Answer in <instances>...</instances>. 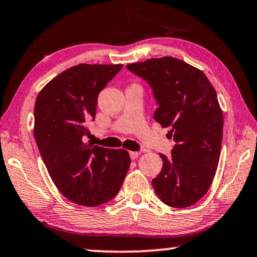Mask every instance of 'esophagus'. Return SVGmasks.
<instances>
[{
    "instance_id": "34e87169",
    "label": "esophagus",
    "mask_w": 257,
    "mask_h": 257,
    "mask_svg": "<svg viewBox=\"0 0 257 257\" xmlns=\"http://www.w3.org/2000/svg\"><path fill=\"white\" fill-rule=\"evenodd\" d=\"M129 155H131V157H132L133 160H135L136 157L140 155V152H129Z\"/></svg>"
}]
</instances>
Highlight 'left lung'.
Masks as SVG:
<instances>
[{
  "label": "left lung",
  "instance_id": "1",
  "mask_svg": "<svg viewBox=\"0 0 257 257\" xmlns=\"http://www.w3.org/2000/svg\"><path fill=\"white\" fill-rule=\"evenodd\" d=\"M126 68L152 87L159 105L154 118L175 141L172 156L160 154L154 189L167 206H193L210 188L220 160L223 114L216 91L200 69L172 56Z\"/></svg>",
  "mask_w": 257,
  "mask_h": 257
}]
</instances>
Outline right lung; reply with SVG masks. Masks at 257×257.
Returning a JSON list of instances; mask_svg holds the SVG:
<instances>
[{"label": "right lung", "mask_w": 257, "mask_h": 257, "mask_svg": "<svg viewBox=\"0 0 257 257\" xmlns=\"http://www.w3.org/2000/svg\"><path fill=\"white\" fill-rule=\"evenodd\" d=\"M122 64H78L53 78L37 95L34 136L48 173L71 202L97 207L116 196L131 166L124 149L84 143L85 123L97 97Z\"/></svg>", "instance_id": "1"}]
</instances>
